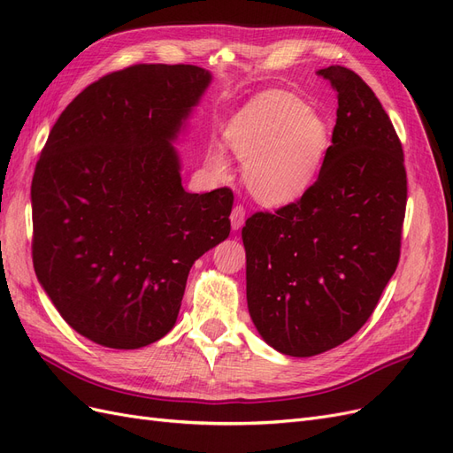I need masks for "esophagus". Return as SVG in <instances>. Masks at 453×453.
I'll use <instances>...</instances> for the list:
<instances>
[{
	"instance_id": "1",
	"label": "esophagus",
	"mask_w": 453,
	"mask_h": 453,
	"mask_svg": "<svg viewBox=\"0 0 453 453\" xmlns=\"http://www.w3.org/2000/svg\"><path fill=\"white\" fill-rule=\"evenodd\" d=\"M245 223V208L243 205H234L230 211V225H232V230H238L242 228Z\"/></svg>"
}]
</instances>
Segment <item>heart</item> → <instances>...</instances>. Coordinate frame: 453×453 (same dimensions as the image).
Wrapping results in <instances>:
<instances>
[{
  "label": "heart",
  "instance_id": "heart-1",
  "mask_svg": "<svg viewBox=\"0 0 453 453\" xmlns=\"http://www.w3.org/2000/svg\"><path fill=\"white\" fill-rule=\"evenodd\" d=\"M225 143L243 166L250 193L268 208H283L303 198L318 180L328 128L296 96L268 90L230 119ZM205 166L219 180L230 173L221 149L208 150Z\"/></svg>",
  "mask_w": 453,
  "mask_h": 453
}]
</instances>
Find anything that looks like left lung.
I'll list each match as a JSON object with an SVG mask.
<instances>
[{
    "mask_svg": "<svg viewBox=\"0 0 453 453\" xmlns=\"http://www.w3.org/2000/svg\"><path fill=\"white\" fill-rule=\"evenodd\" d=\"M318 75L338 94L318 181L242 228L250 315L291 357L344 344L368 321L399 265L406 210L403 145L376 94L348 67Z\"/></svg>",
    "mask_w": 453,
    "mask_h": 453,
    "instance_id": "1",
    "label": "left lung"
}]
</instances>
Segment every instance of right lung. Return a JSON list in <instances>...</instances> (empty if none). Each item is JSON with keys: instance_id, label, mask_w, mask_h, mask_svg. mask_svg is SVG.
Masks as SVG:
<instances>
[{"instance_id": "obj_1", "label": "right lung", "mask_w": 453, "mask_h": 453, "mask_svg": "<svg viewBox=\"0 0 453 453\" xmlns=\"http://www.w3.org/2000/svg\"><path fill=\"white\" fill-rule=\"evenodd\" d=\"M211 83L188 64H135L88 85L41 150L32 181L35 276L96 344L166 336L195 260L230 234L234 195L187 193L173 147Z\"/></svg>"}]
</instances>
